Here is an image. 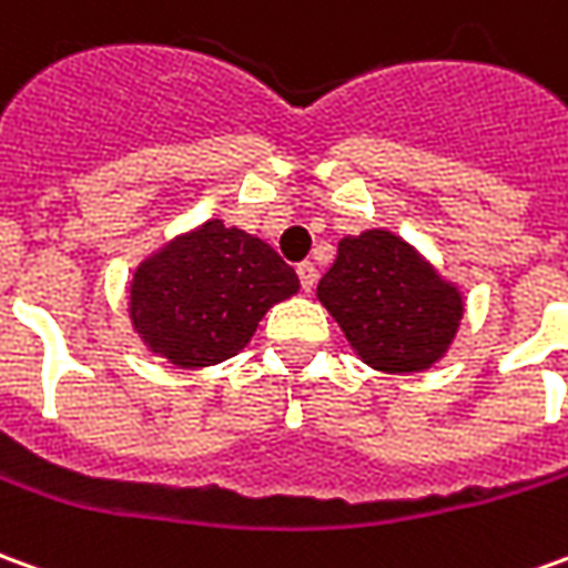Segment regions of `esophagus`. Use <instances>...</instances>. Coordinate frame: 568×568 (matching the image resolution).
<instances>
[{
    "instance_id": "1",
    "label": "esophagus",
    "mask_w": 568,
    "mask_h": 568,
    "mask_svg": "<svg viewBox=\"0 0 568 568\" xmlns=\"http://www.w3.org/2000/svg\"><path fill=\"white\" fill-rule=\"evenodd\" d=\"M297 280H301V288H304V292H313V285H316V267H313L311 261L297 264Z\"/></svg>"
}]
</instances>
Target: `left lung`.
I'll return each instance as SVG.
<instances>
[{
  "label": "left lung",
  "mask_w": 568,
  "mask_h": 568,
  "mask_svg": "<svg viewBox=\"0 0 568 568\" xmlns=\"http://www.w3.org/2000/svg\"><path fill=\"white\" fill-rule=\"evenodd\" d=\"M316 295L356 356L390 375L434 366L464 316L462 292L390 230L344 236Z\"/></svg>",
  "instance_id": "1"
}]
</instances>
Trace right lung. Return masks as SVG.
<instances>
[{
    "label": "right lung",
    "mask_w": 568,
    "mask_h": 568,
    "mask_svg": "<svg viewBox=\"0 0 568 568\" xmlns=\"http://www.w3.org/2000/svg\"><path fill=\"white\" fill-rule=\"evenodd\" d=\"M295 292L297 273L264 240L205 221L134 271L129 311L150 351L200 368L236 356L261 316Z\"/></svg>",
    "instance_id": "1"
}]
</instances>
